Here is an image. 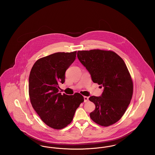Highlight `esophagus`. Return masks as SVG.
<instances>
[{
    "mask_svg": "<svg viewBox=\"0 0 155 155\" xmlns=\"http://www.w3.org/2000/svg\"><path fill=\"white\" fill-rule=\"evenodd\" d=\"M84 102H87L88 101V97H87V96H84Z\"/></svg>",
    "mask_w": 155,
    "mask_h": 155,
    "instance_id": "34e87169",
    "label": "esophagus"
}]
</instances>
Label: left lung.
Instances as JSON below:
<instances>
[{
  "label": "left lung",
  "mask_w": 155,
  "mask_h": 155,
  "mask_svg": "<svg viewBox=\"0 0 155 155\" xmlns=\"http://www.w3.org/2000/svg\"><path fill=\"white\" fill-rule=\"evenodd\" d=\"M77 57L92 81L104 88L101 96L89 98L95 104L90 117L104 127L116 123L125 113L133 96V81L124 60L115 52L99 49L78 51Z\"/></svg>",
  "instance_id": "8db88e82"
}]
</instances>
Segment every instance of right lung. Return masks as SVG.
Instances as JSON below:
<instances>
[{"label":"right lung","instance_id":"add662e5","mask_svg":"<svg viewBox=\"0 0 155 155\" xmlns=\"http://www.w3.org/2000/svg\"><path fill=\"white\" fill-rule=\"evenodd\" d=\"M77 52H58L38 59L29 77V95L34 109L45 123L62 129L70 124L75 112L84 101L79 93L67 95L59 92L65 73L76 58Z\"/></svg>","mask_w":155,"mask_h":155}]
</instances>
